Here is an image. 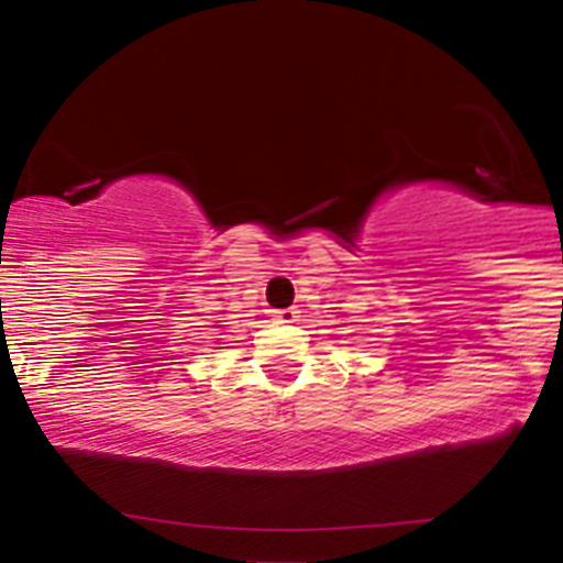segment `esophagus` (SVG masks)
I'll list each match as a JSON object with an SVG mask.
<instances>
[{"mask_svg": "<svg viewBox=\"0 0 563 563\" xmlns=\"http://www.w3.org/2000/svg\"><path fill=\"white\" fill-rule=\"evenodd\" d=\"M276 321L278 324H292V321H298V310H278L276 312Z\"/></svg>", "mask_w": 563, "mask_h": 563, "instance_id": "1", "label": "esophagus"}]
</instances>
